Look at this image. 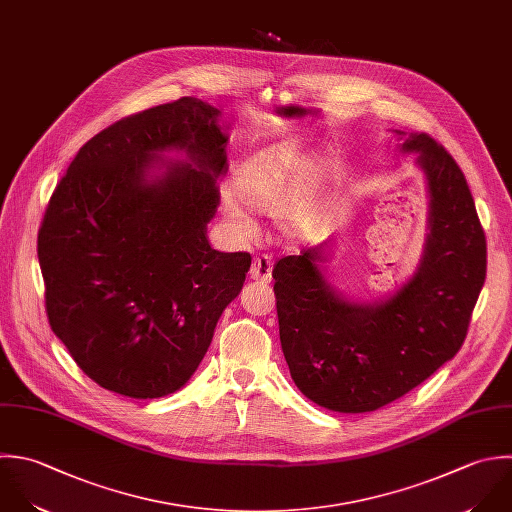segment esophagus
I'll return each instance as SVG.
<instances>
[{"label": "esophagus", "mask_w": 512, "mask_h": 512, "mask_svg": "<svg viewBox=\"0 0 512 512\" xmlns=\"http://www.w3.org/2000/svg\"><path fill=\"white\" fill-rule=\"evenodd\" d=\"M271 273H273V263L271 257L261 255L257 259H253L251 269H249V277L253 281H261V283H269L271 281Z\"/></svg>", "instance_id": "esophagus-1"}]
</instances>
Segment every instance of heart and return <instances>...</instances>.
Wrapping results in <instances>:
<instances>
[{"mask_svg":"<svg viewBox=\"0 0 512 512\" xmlns=\"http://www.w3.org/2000/svg\"><path fill=\"white\" fill-rule=\"evenodd\" d=\"M331 171L321 155L301 153L285 145H271L245 159L233 173L225 203L227 219L241 231L251 219L241 209L259 215H278L279 229L293 241L321 239L331 225V199L319 181Z\"/></svg>","mask_w":512,"mask_h":512,"instance_id":"b5f03b06","label":"heart"}]
</instances>
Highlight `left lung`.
<instances>
[{
	"mask_svg": "<svg viewBox=\"0 0 512 512\" xmlns=\"http://www.w3.org/2000/svg\"><path fill=\"white\" fill-rule=\"evenodd\" d=\"M417 153L429 217L415 273L375 301L343 295L327 275L333 239L277 261L279 337L297 389L337 413L377 411L451 361L487 277V239L457 161L427 133L393 129Z\"/></svg>",
	"mask_w": 512,
	"mask_h": 512,
	"instance_id": "obj_1",
	"label": "left lung"
}]
</instances>
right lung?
Segmentation results:
<instances>
[{"instance_id": "right-lung-1", "label": "right lung", "mask_w": 512, "mask_h": 512, "mask_svg": "<svg viewBox=\"0 0 512 512\" xmlns=\"http://www.w3.org/2000/svg\"><path fill=\"white\" fill-rule=\"evenodd\" d=\"M227 141L217 107L181 97L91 137L49 199L37 235L49 325L111 393L185 387L243 289L251 255L207 239Z\"/></svg>"}]
</instances>
